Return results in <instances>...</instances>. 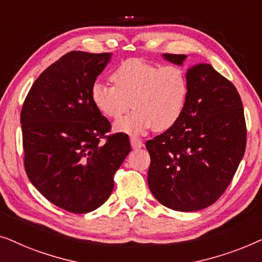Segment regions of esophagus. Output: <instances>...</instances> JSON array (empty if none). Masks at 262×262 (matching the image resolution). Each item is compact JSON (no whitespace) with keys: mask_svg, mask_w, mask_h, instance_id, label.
I'll return each mask as SVG.
<instances>
[{"mask_svg":"<svg viewBox=\"0 0 262 262\" xmlns=\"http://www.w3.org/2000/svg\"><path fill=\"white\" fill-rule=\"evenodd\" d=\"M130 142H131V146L132 149L137 150V149H141L143 146V142L141 141V139L136 138V137H131L130 138Z\"/></svg>","mask_w":262,"mask_h":262,"instance_id":"1","label":"esophagus"}]
</instances>
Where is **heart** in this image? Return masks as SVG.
Returning <instances> with one entry per match:
<instances>
[{
	"instance_id": "heart-1",
	"label": "heart",
	"mask_w": 262,
	"mask_h": 262,
	"mask_svg": "<svg viewBox=\"0 0 262 262\" xmlns=\"http://www.w3.org/2000/svg\"><path fill=\"white\" fill-rule=\"evenodd\" d=\"M113 85L95 82L91 96L100 113L118 119L114 130L139 135L149 128L166 131L180 119L188 100L189 83L186 71L178 66H163L130 58L111 75Z\"/></svg>"
}]
</instances>
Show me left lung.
Returning <instances> with one entry per match:
<instances>
[{"label":"left lung","mask_w":262,"mask_h":262,"mask_svg":"<svg viewBox=\"0 0 262 262\" xmlns=\"http://www.w3.org/2000/svg\"><path fill=\"white\" fill-rule=\"evenodd\" d=\"M186 55L164 53L182 66ZM188 100L173 127L145 143L150 154L148 185L171 210L205 209L223 194L245 155L247 128L235 85L202 63L187 70Z\"/></svg>","instance_id":"obj_1"}]
</instances>
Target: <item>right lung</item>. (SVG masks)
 Segmentation results:
<instances>
[{
	"mask_svg": "<svg viewBox=\"0 0 262 262\" xmlns=\"http://www.w3.org/2000/svg\"><path fill=\"white\" fill-rule=\"evenodd\" d=\"M111 56L60 57L34 81L21 110L27 177L49 202L73 213L91 212L110 198L114 173L131 151L127 135L106 136L110 121L92 101V85Z\"/></svg>",
	"mask_w": 262,
	"mask_h": 262,
	"instance_id": "right-lung-1",
	"label": "right lung"
}]
</instances>
